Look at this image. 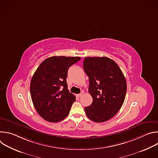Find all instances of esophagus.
Here are the masks:
<instances>
[{"mask_svg": "<svg viewBox=\"0 0 158 158\" xmlns=\"http://www.w3.org/2000/svg\"><path fill=\"white\" fill-rule=\"evenodd\" d=\"M84 94V92L83 91H82V93H80V94H77V96L78 97V98H80V97H81L82 96V94Z\"/></svg>", "mask_w": 158, "mask_h": 158, "instance_id": "1", "label": "esophagus"}]
</instances>
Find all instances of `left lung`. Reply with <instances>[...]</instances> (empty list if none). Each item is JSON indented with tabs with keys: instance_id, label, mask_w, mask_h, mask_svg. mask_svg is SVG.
<instances>
[{
	"instance_id": "obj_1",
	"label": "left lung",
	"mask_w": 158,
	"mask_h": 158,
	"mask_svg": "<svg viewBox=\"0 0 158 158\" xmlns=\"http://www.w3.org/2000/svg\"><path fill=\"white\" fill-rule=\"evenodd\" d=\"M84 70L89 77V93L93 102L85 107L87 116L96 123L114 117L123 106L126 94L125 77L118 65L106 57H87Z\"/></svg>"
}]
</instances>
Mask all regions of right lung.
Returning a JSON list of instances; mask_svg holds the SVG:
<instances>
[{"mask_svg":"<svg viewBox=\"0 0 158 158\" xmlns=\"http://www.w3.org/2000/svg\"><path fill=\"white\" fill-rule=\"evenodd\" d=\"M81 59L53 56L37 67L31 81L30 91L34 106L44 119L57 123L68 116L76 97L67 89V71Z\"/></svg>","mask_w":158,"mask_h":158,"instance_id":"right-lung-1","label":"right lung"}]
</instances>
